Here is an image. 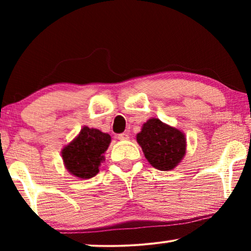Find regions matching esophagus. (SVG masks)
<instances>
[{
	"instance_id": "34e87169",
	"label": "esophagus",
	"mask_w": 251,
	"mask_h": 251,
	"mask_svg": "<svg viewBox=\"0 0 251 251\" xmlns=\"http://www.w3.org/2000/svg\"><path fill=\"white\" fill-rule=\"evenodd\" d=\"M118 138H119L120 140H126V139H129V133H128V132L120 133V135L118 136Z\"/></svg>"
}]
</instances>
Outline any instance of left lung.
Segmentation results:
<instances>
[{"instance_id": "obj_1", "label": "left lung", "mask_w": 251, "mask_h": 251, "mask_svg": "<svg viewBox=\"0 0 251 251\" xmlns=\"http://www.w3.org/2000/svg\"><path fill=\"white\" fill-rule=\"evenodd\" d=\"M136 139L146 160L157 170L175 169L186 154L185 133L160 119L147 120Z\"/></svg>"}]
</instances>
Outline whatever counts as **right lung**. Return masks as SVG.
Returning <instances> with one entry per match:
<instances>
[{
    "instance_id": "obj_1",
    "label": "right lung",
    "mask_w": 251,
    "mask_h": 251,
    "mask_svg": "<svg viewBox=\"0 0 251 251\" xmlns=\"http://www.w3.org/2000/svg\"><path fill=\"white\" fill-rule=\"evenodd\" d=\"M111 140L108 133L84 126L78 135L61 150L66 170L80 179L96 176L101 162L105 161L104 154Z\"/></svg>"
}]
</instances>
